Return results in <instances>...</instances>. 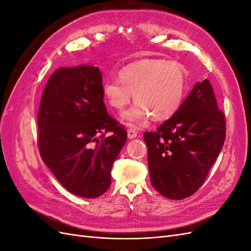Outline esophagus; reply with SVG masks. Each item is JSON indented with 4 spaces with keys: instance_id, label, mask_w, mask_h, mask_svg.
Returning <instances> with one entry per match:
<instances>
[{
    "instance_id": "1",
    "label": "esophagus",
    "mask_w": 251,
    "mask_h": 251,
    "mask_svg": "<svg viewBox=\"0 0 251 251\" xmlns=\"http://www.w3.org/2000/svg\"><path fill=\"white\" fill-rule=\"evenodd\" d=\"M127 137L130 139H134L137 137V131L134 126H130V127L127 128Z\"/></svg>"
}]
</instances>
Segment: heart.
Masks as SVG:
<instances>
[{
  "mask_svg": "<svg viewBox=\"0 0 251 251\" xmlns=\"http://www.w3.org/2000/svg\"><path fill=\"white\" fill-rule=\"evenodd\" d=\"M118 76L103 82L102 94L118 112L133 94L136 103L125 114L133 123H143L150 116L156 121L170 118L181 105L187 87L186 69L175 60L144 59L125 67Z\"/></svg>",
  "mask_w": 251,
  "mask_h": 251,
  "instance_id": "obj_1",
  "label": "heart"
}]
</instances>
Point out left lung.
Here are the masks:
<instances>
[{
	"instance_id": "obj_1",
	"label": "left lung",
	"mask_w": 251,
	"mask_h": 251,
	"mask_svg": "<svg viewBox=\"0 0 251 251\" xmlns=\"http://www.w3.org/2000/svg\"><path fill=\"white\" fill-rule=\"evenodd\" d=\"M225 137V115L209 80L197 82L171 118L156 132L143 134L151 185L172 200L192 196L204 183Z\"/></svg>"
}]
</instances>
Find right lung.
<instances>
[{"mask_svg": "<svg viewBox=\"0 0 251 251\" xmlns=\"http://www.w3.org/2000/svg\"><path fill=\"white\" fill-rule=\"evenodd\" d=\"M101 82L98 67L58 68L46 83L37 114L44 163L67 191L89 199L110 187L112 165L127 138L105 109Z\"/></svg>", "mask_w": 251, "mask_h": 251, "instance_id": "1", "label": "right lung"}]
</instances>
